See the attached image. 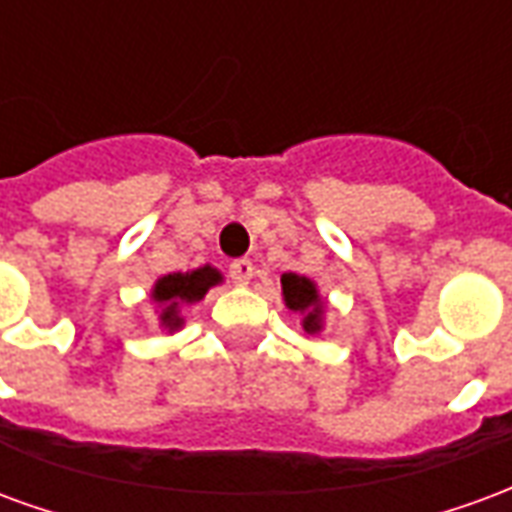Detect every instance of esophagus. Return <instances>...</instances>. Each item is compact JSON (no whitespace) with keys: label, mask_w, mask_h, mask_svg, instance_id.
<instances>
[{"label":"esophagus","mask_w":512,"mask_h":512,"mask_svg":"<svg viewBox=\"0 0 512 512\" xmlns=\"http://www.w3.org/2000/svg\"><path fill=\"white\" fill-rule=\"evenodd\" d=\"M252 274H255L252 260L238 257V260H233V263H230V277H233V282H238V285H246V282L252 279Z\"/></svg>","instance_id":"1"}]
</instances>
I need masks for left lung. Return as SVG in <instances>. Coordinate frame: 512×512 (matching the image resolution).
<instances>
[{"label": "left lung", "instance_id": "obj_1", "mask_svg": "<svg viewBox=\"0 0 512 512\" xmlns=\"http://www.w3.org/2000/svg\"><path fill=\"white\" fill-rule=\"evenodd\" d=\"M282 296L290 310L299 312L304 318V332H318L321 329V312L323 304L318 299V290L307 277L299 274H285L282 277Z\"/></svg>", "mask_w": 512, "mask_h": 512}]
</instances>
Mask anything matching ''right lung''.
<instances>
[{"label": "right lung", "mask_w": 512, "mask_h": 512, "mask_svg": "<svg viewBox=\"0 0 512 512\" xmlns=\"http://www.w3.org/2000/svg\"><path fill=\"white\" fill-rule=\"evenodd\" d=\"M219 279H222L219 271L211 266L197 268L191 274H169V277L158 279L153 299L161 304V323L169 326V329H178V307L191 304V301H200L208 293V288H213Z\"/></svg>", "instance_id": "add662e5"}]
</instances>
